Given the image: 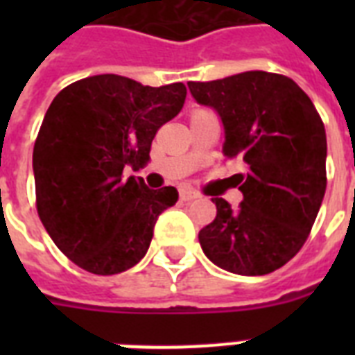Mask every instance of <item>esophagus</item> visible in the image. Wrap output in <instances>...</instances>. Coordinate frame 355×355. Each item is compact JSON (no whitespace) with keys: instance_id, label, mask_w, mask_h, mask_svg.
Segmentation results:
<instances>
[{"instance_id":"34e87169","label":"esophagus","mask_w":355,"mask_h":355,"mask_svg":"<svg viewBox=\"0 0 355 355\" xmlns=\"http://www.w3.org/2000/svg\"><path fill=\"white\" fill-rule=\"evenodd\" d=\"M197 197H199V195L195 193V191H191V189H180V200H184V202L195 200Z\"/></svg>"}]
</instances>
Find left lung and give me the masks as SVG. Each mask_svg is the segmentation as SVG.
Listing matches in <instances>:
<instances>
[{
    "instance_id": "1",
    "label": "left lung",
    "mask_w": 355,
    "mask_h": 355,
    "mask_svg": "<svg viewBox=\"0 0 355 355\" xmlns=\"http://www.w3.org/2000/svg\"><path fill=\"white\" fill-rule=\"evenodd\" d=\"M188 86L195 101L221 116L225 156L248 166L237 175V210L211 199L217 216L199 232L200 247L221 269L269 275L302 248L324 199V123L286 75L245 71Z\"/></svg>"
}]
</instances>
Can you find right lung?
I'll return each mask as SVG.
<instances>
[{"label": "right lung", "instance_id": "add662e5", "mask_svg": "<svg viewBox=\"0 0 355 355\" xmlns=\"http://www.w3.org/2000/svg\"><path fill=\"white\" fill-rule=\"evenodd\" d=\"M186 94L182 83L153 88L107 73L66 86L49 105L33 150L36 210L80 269L118 275L145 256L178 191L149 189L123 169L149 162L158 128L182 110Z\"/></svg>", "mask_w": 355, "mask_h": 355}]
</instances>
